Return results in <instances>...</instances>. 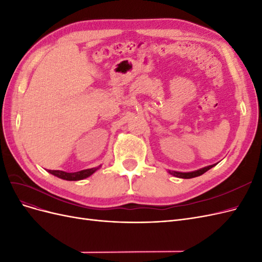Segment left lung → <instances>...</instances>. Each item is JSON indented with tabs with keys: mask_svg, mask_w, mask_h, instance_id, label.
Segmentation results:
<instances>
[{
	"mask_svg": "<svg viewBox=\"0 0 262 262\" xmlns=\"http://www.w3.org/2000/svg\"><path fill=\"white\" fill-rule=\"evenodd\" d=\"M216 164H213L210 166H207V167H203L201 169H198L194 171H190V172H180V171H175V170H168V172L170 175L178 177V178H184V179H189V178H194L198 176H201L202 173H204L205 171H208L209 169H211L212 167H214Z\"/></svg>",
	"mask_w": 262,
	"mask_h": 262,
	"instance_id": "left-lung-1",
	"label": "left lung"
}]
</instances>
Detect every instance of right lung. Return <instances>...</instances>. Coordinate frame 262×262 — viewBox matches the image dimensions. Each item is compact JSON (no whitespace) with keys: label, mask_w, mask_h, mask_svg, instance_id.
Returning <instances> with one entry per match:
<instances>
[{"label":"right lung","mask_w":262,"mask_h":262,"mask_svg":"<svg viewBox=\"0 0 262 262\" xmlns=\"http://www.w3.org/2000/svg\"><path fill=\"white\" fill-rule=\"evenodd\" d=\"M100 166L98 167H94V168H89V169H84V170H80V171H76V172H67V171H62V170H48V172L52 173L53 176L55 177H59L61 179H64V180H82L84 178L90 177L91 175L96 171L97 169H99Z\"/></svg>","instance_id":"right-lung-1"}]
</instances>
